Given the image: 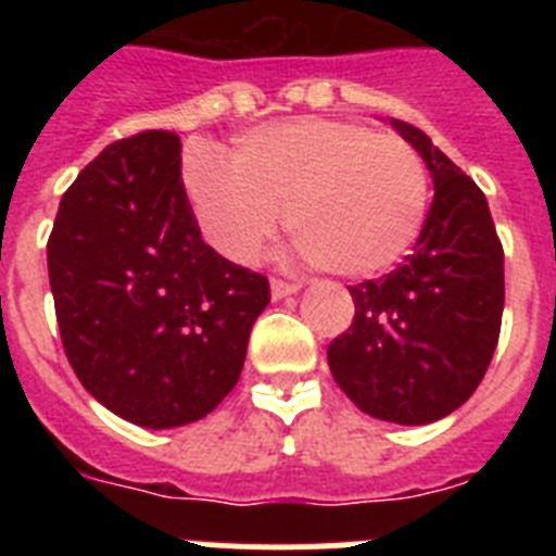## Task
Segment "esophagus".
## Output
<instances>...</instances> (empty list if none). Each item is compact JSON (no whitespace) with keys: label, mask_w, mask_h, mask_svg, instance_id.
Returning <instances> with one entry per match:
<instances>
[{"label":"esophagus","mask_w":556,"mask_h":556,"mask_svg":"<svg viewBox=\"0 0 556 556\" xmlns=\"http://www.w3.org/2000/svg\"><path fill=\"white\" fill-rule=\"evenodd\" d=\"M301 289V283L294 281H283V278H273V283H269V292H273V301H281V298H289V294H294Z\"/></svg>","instance_id":"1"}]
</instances>
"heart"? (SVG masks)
<instances>
[{
  "instance_id": "obj_1",
  "label": "heart",
  "mask_w": 556,
  "mask_h": 556,
  "mask_svg": "<svg viewBox=\"0 0 556 556\" xmlns=\"http://www.w3.org/2000/svg\"><path fill=\"white\" fill-rule=\"evenodd\" d=\"M184 180L208 242L230 262H253L287 211L308 262L348 278L401 262L429 208V169L409 141L337 119L255 127L230 159L194 144Z\"/></svg>"
}]
</instances>
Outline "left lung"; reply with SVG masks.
I'll return each instance as SVG.
<instances>
[{
	"mask_svg": "<svg viewBox=\"0 0 556 556\" xmlns=\"http://www.w3.org/2000/svg\"><path fill=\"white\" fill-rule=\"evenodd\" d=\"M426 161L434 200L404 264L351 289L356 314L328 345L339 390L378 420L434 424L481 384L504 314V248L484 191L431 144L392 119Z\"/></svg>",
	"mask_w": 556,
	"mask_h": 556,
	"instance_id": "1",
	"label": "left lung"
}]
</instances>
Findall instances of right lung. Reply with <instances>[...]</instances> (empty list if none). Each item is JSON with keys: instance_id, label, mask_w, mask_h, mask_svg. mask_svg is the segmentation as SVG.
Here are the masks:
<instances>
[{"instance_id": "1", "label": "right lung", "mask_w": 556, "mask_h": 556, "mask_svg": "<svg viewBox=\"0 0 556 556\" xmlns=\"http://www.w3.org/2000/svg\"><path fill=\"white\" fill-rule=\"evenodd\" d=\"M68 365L113 415L194 424L239 381L264 275L203 242L180 178V139L108 144L66 189L47 242Z\"/></svg>"}]
</instances>
